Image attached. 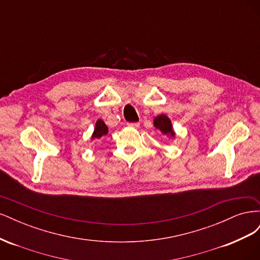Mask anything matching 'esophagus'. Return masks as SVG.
I'll return each mask as SVG.
<instances>
[{"label":"esophagus","mask_w":260,"mask_h":260,"mask_svg":"<svg viewBox=\"0 0 260 260\" xmlns=\"http://www.w3.org/2000/svg\"><path fill=\"white\" fill-rule=\"evenodd\" d=\"M127 125H128V127H131V128H139L140 123L139 122H128Z\"/></svg>","instance_id":"34e87169"}]
</instances>
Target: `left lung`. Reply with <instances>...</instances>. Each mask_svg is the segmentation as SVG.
<instances>
[{"mask_svg":"<svg viewBox=\"0 0 260 260\" xmlns=\"http://www.w3.org/2000/svg\"><path fill=\"white\" fill-rule=\"evenodd\" d=\"M154 125L157 128L162 131L165 135H170L171 137H175V132L172 130V125L171 121L169 118L166 115H160L158 117H156L154 119Z\"/></svg>","mask_w":260,"mask_h":260,"instance_id":"obj_1","label":"left lung"}]
</instances>
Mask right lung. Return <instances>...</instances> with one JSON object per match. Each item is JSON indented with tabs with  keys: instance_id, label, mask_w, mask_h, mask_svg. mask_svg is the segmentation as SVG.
<instances>
[{
	"instance_id": "right-lung-1",
	"label": "right lung",
	"mask_w": 260,
	"mask_h": 260,
	"mask_svg": "<svg viewBox=\"0 0 260 260\" xmlns=\"http://www.w3.org/2000/svg\"><path fill=\"white\" fill-rule=\"evenodd\" d=\"M108 129H107V125L104 123L103 120L99 119L95 123V129H94L93 132V136L92 138H95V139H100L102 137H104L107 135Z\"/></svg>"
}]
</instances>
